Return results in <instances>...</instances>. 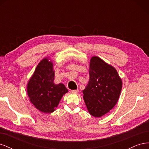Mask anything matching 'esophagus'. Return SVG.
<instances>
[{
    "label": "esophagus",
    "instance_id": "obj_1",
    "mask_svg": "<svg viewBox=\"0 0 149 149\" xmlns=\"http://www.w3.org/2000/svg\"><path fill=\"white\" fill-rule=\"evenodd\" d=\"M79 92V90L78 89H75V90H71V93H74L76 94Z\"/></svg>",
    "mask_w": 149,
    "mask_h": 149
}]
</instances>
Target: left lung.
Masks as SVG:
<instances>
[{
  "label": "left lung",
  "mask_w": 149,
  "mask_h": 149,
  "mask_svg": "<svg viewBox=\"0 0 149 149\" xmlns=\"http://www.w3.org/2000/svg\"><path fill=\"white\" fill-rule=\"evenodd\" d=\"M89 74L88 84L83 91V99L89 114L101 118L116 104L122 80L113 66L97 56L90 60Z\"/></svg>",
  "instance_id": "obj_1"
}]
</instances>
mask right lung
I'll return each mask as SVG.
<instances>
[{
  "label": "right lung",
  "instance_id": "obj_1",
  "mask_svg": "<svg viewBox=\"0 0 149 149\" xmlns=\"http://www.w3.org/2000/svg\"><path fill=\"white\" fill-rule=\"evenodd\" d=\"M54 78L53 63L46 58L39 63L27 84L30 101L44 113L55 111L63 96L68 92L63 84L54 83Z\"/></svg>",
  "mask_w": 149,
  "mask_h": 149
}]
</instances>
